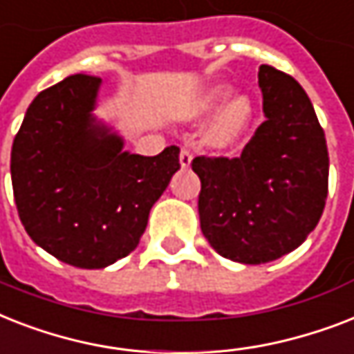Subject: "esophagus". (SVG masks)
Returning a JSON list of instances; mask_svg holds the SVG:
<instances>
[{
	"label": "esophagus",
	"instance_id": "34e87169",
	"mask_svg": "<svg viewBox=\"0 0 354 354\" xmlns=\"http://www.w3.org/2000/svg\"><path fill=\"white\" fill-rule=\"evenodd\" d=\"M179 160H180V166H183V168H188V166H190V164H192V153H190V149H186V148L180 149Z\"/></svg>",
	"mask_w": 354,
	"mask_h": 354
}]
</instances>
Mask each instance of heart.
I'll list each match as a JSON object with an SVG mask.
<instances>
[{"label":"heart","mask_w":354,"mask_h":354,"mask_svg":"<svg viewBox=\"0 0 354 354\" xmlns=\"http://www.w3.org/2000/svg\"><path fill=\"white\" fill-rule=\"evenodd\" d=\"M230 93L228 86H216L214 89L206 93V97L201 102L199 113H210L212 109H216ZM252 115V106L247 97H234L225 107L223 111L217 115L216 122L212 126L208 140L214 146H228L236 140L243 133V129L247 128L248 120Z\"/></svg>","instance_id":"b5f03b06"}]
</instances>
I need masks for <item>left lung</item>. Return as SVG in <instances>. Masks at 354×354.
Returning a JSON list of instances; mask_svg holds the SVG:
<instances>
[{"label":"left lung","instance_id":"8db88e82","mask_svg":"<svg viewBox=\"0 0 354 354\" xmlns=\"http://www.w3.org/2000/svg\"><path fill=\"white\" fill-rule=\"evenodd\" d=\"M267 120L239 157H195L201 230L223 257L245 265L292 252L325 208L329 153L307 93L290 75L261 65Z\"/></svg>","mask_w":354,"mask_h":354}]
</instances>
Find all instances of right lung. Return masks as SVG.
<instances>
[{
  "instance_id": "right-lung-1",
  "label": "right lung",
  "mask_w": 354,
  "mask_h": 354,
  "mask_svg": "<svg viewBox=\"0 0 354 354\" xmlns=\"http://www.w3.org/2000/svg\"><path fill=\"white\" fill-rule=\"evenodd\" d=\"M100 78L73 75L34 98L10 153L14 201L36 245L78 268H104L137 248L151 206L180 168L179 148L122 151L91 111Z\"/></svg>"
}]
</instances>
